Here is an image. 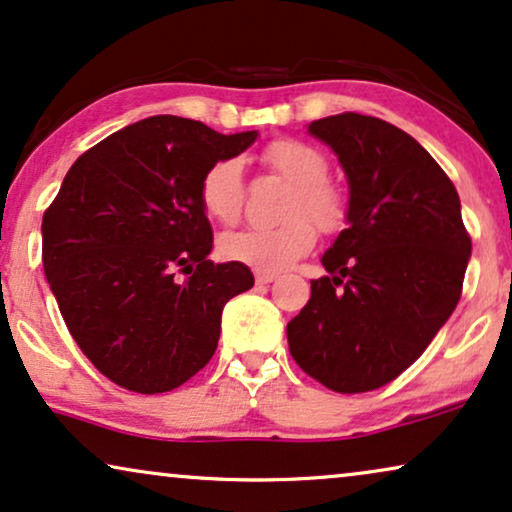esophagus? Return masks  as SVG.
<instances>
[{"mask_svg":"<svg viewBox=\"0 0 512 512\" xmlns=\"http://www.w3.org/2000/svg\"><path fill=\"white\" fill-rule=\"evenodd\" d=\"M277 275H272V272H256V284L258 287H265V284L275 282Z\"/></svg>","mask_w":512,"mask_h":512,"instance_id":"obj_1","label":"esophagus"}]
</instances>
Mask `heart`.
Listing matches in <instances>:
<instances>
[{"label": "heart", "mask_w": 512, "mask_h": 512, "mask_svg": "<svg viewBox=\"0 0 512 512\" xmlns=\"http://www.w3.org/2000/svg\"><path fill=\"white\" fill-rule=\"evenodd\" d=\"M263 162L296 185L289 221L282 228H244L225 232L218 251L225 261L242 263L258 272H280L315 247L317 228L334 232L345 221L343 197L329 185V162L313 145L280 138L263 150ZM244 171L237 159H218L204 171L199 183V202L207 216L218 223H235L244 207ZM308 215L311 220L301 219Z\"/></svg>", "instance_id": "heart-1"}]
</instances>
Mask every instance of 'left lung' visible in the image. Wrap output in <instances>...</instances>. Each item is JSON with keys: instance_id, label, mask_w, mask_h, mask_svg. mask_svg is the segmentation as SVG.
<instances>
[{"instance_id": "1", "label": "left lung", "mask_w": 512, "mask_h": 512, "mask_svg": "<svg viewBox=\"0 0 512 512\" xmlns=\"http://www.w3.org/2000/svg\"><path fill=\"white\" fill-rule=\"evenodd\" d=\"M350 188L348 228L324 251L329 275L287 324L298 367L336 393H367L421 357L461 298L470 237L454 183L421 143L378 117L308 124Z\"/></svg>"}]
</instances>
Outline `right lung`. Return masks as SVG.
Here are the masks:
<instances>
[{"mask_svg": "<svg viewBox=\"0 0 512 512\" xmlns=\"http://www.w3.org/2000/svg\"><path fill=\"white\" fill-rule=\"evenodd\" d=\"M256 138L141 119L86 150L44 211L46 280L82 353L117 386H183L216 353L225 303L254 287L247 265L207 258L214 232L199 183Z\"/></svg>", "mask_w": 512, "mask_h": 512, "instance_id": "1", "label": "right lung"}]
</instances>
